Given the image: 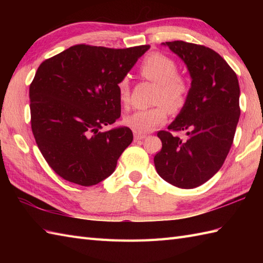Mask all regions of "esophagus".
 Wrapping results in <instances>:
<instances>
[{
  "mask_svg": "<svg viewBox=\"0 0 263 263\" xmlns=\"http://www.w3.org/2000/svg\"><path fill=\"white\" fill-rule=\"evenodd\" d=\"M146 137H147L146 135H141V133L135 132V140H136V141H139V140H143V139L146 138Z\"/></svg>",
  "mask_w": 263,
  "mask_h": 263,
  "instance_id": "1",
  "label": "esophagus"
}]
</instances>
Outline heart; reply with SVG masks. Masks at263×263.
<instances>
[{"mask_svg": "<svg viewBox=\"0 0 263 263\" xmlns=\"http://www.w3.org/2000/svg\"><path fill=\"white\" fill-rule=\"evenodd\" d=\"M141 77L157 85L153 108L133 111L125 117V124L138 133L153 131L167 120V109L176 113L185 105L189 95V82L177 73V64L173 59L161 53H150L139 68ZM120 99L123 105L130 100V82L124 78L119 85Z\"/></svg>", "mask_w": 263, "mask_h": 263, "instance_id": "obj_1", "label": "heart"}]
</instances>
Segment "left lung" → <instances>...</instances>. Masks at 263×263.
Returning a JSON list of instances; mask_svg holds the SVG:
<instances>
[{"instance_id": "left-lung-1", "label": "left lung", "mask_w": 263, "mask_h": 263, "mask_svg": "<svg viewBox=\"0 0 263 263\" xmlns=\"http://www.w3.org/2000/svg\"><path fill=\"white\" fill-rule=\"evenodd\" d=\"M191 77L185 105L168 125L159 131L160 152L154 163L159 176L181 189L205 183L220 170L233 144L241 114L239 86L235 72L211 48L182 41L166 42ZM184 130L187 138L173 136Z\"/></svg>"}]
</instances>
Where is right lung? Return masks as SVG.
<instances>
[{
	"label": "right lung",
	"instance_id": "right-lung-1",
	"mask_svg": "<svg viewBox=\"0 0 263 263\" xmlns=\"http://www.w3.org/2000/svg\"><path fill=\"white\" fill-rule=\"evenodd\" d=\"M149 48L81 44L39 65L29 88L31 130L47 164L64 180L91 186L113 174L133 135L127 126L100 128L120 119L117 85Z\"/></svg>",
	"mask_w": 263,
	"mask_h": 263
}]
</instances>
